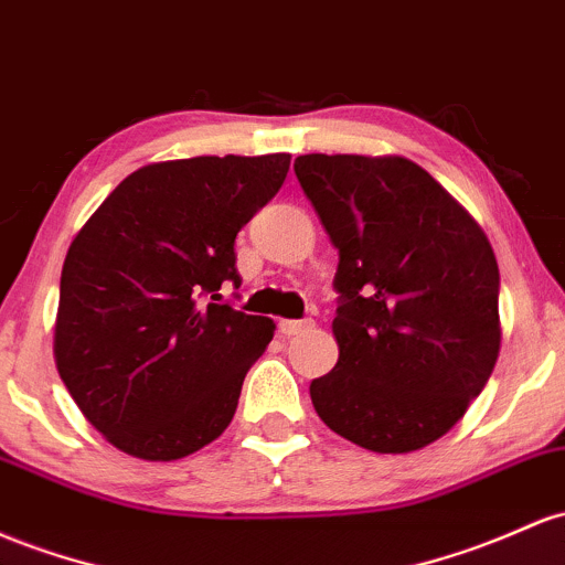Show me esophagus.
<instances>
[{
  "label": "esophagus",
  "instance_id": "esophagus-1",
  "mask_svg": "<svg viewBox=\"0 0 565 565\" xmlns=\"http://www.w3.org/2000/svg\"><path fill=\"white\" fill-rule=\"evenodd\" d=\"M311 327H313L311 319H284L281 324H278V330H281V334H300L311 330Z\"/></svg>",
  "mask_w": 565,
  "mask_h": 565
}]
</instances>
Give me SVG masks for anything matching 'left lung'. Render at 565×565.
I'll return each instance as SVG.
<instances>
[{
  "mask_svg": "<svg viewBox=\"0 0 565 565\" xmlns=\"http://www.w3.org/2000/svg\"><path fill=\"white\" fill-rule=\"evenodd\" d=\"M295 173L340 254V356L311 383L316 413L373 454L426 448L463 418L499 359L491 241L399 154H300Z\"/></svg>",
  "mask_w": 565,
  "mask_h": 565,
  "instance_id": "1",
  "label": "left lung"
}]
</instances>
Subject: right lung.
I'll return each mask as SVG.
<instances>
[{
  "mask_svg": "<svg viewBox=\"0 0 565 565\" xmlns=\"http://www.w3.org/2000/svg\"><path fill=\"white\" fill-rule=\"evenodd\" d=\"M289 160L201 154L141 166L74 235L55 367L122 454L177 461L231 426L276 324L214 300L222 284H241L235 235L281 190Z\"/></svg>",
  "mask_w": 565,
  "mask_h": 565,
  "instance_id": "obj_1",
  "label": "right lung"
}]
</instances>
